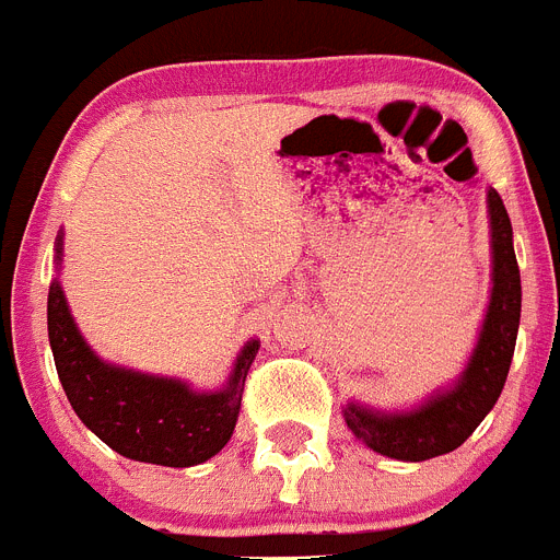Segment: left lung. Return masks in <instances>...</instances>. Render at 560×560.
Segmentation results:
<instances>
[{
    "instance_id": "1",
    "label": "left lung",
    "mask_w": 560,
    "mask_h": 560,
    "mask_svg": "<svg viewBox=\"0 0 560 560\" xmlns=\"http://www.w3.org/2000/svg\"><path fill=\"white\" fill-rule=\"evenodd\" d=\"M491 207V241H493V291L491 305L485 314L482 334L474 350L468 370L457 387L434 395L429 404L407 415H378L350 404L345 420L359 440L373 452L407 463L440 457L454 452L471 438L474 429L493 409L502 395L504 378L511 370L516 350L518 316H522V277H518L513 230L502 196L488 192Z\"/></svg>"
}]
</instances>
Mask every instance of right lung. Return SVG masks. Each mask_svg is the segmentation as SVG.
Returning a JSON list of instances; mask_svg holds the SVG:
<instances>
[{
	"instance_id": "right-lung-1",
	"label": "right lung",
	"mask_w": 560,
	"mask_h": 560,
	"mask_svg": "<svg viewBox=\"0 0 560 560\" xmlns=\"http://www.w3.org/2000/svg\"><path fill=\"white\" fill-rule=\"evenodd\" d=\"M47 330L69 404L78 418L122 457L187 468L219 454L232 438L257 341L244 348L226 389L199 395L182 381L103 364L78 334L58 280L49 285Z\"/></svg>"
}]
</instances>
